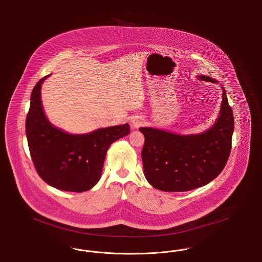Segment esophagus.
<instances>
[{
	"instance_id": "obj_1",
	"label": "esophagus",
	"mask_w": 262,
	"mask_h": 262,
	"mask_svg": "<svg viewBox=\"0 0 262 262\" xmlns=\"http://www.w3.org/2000/svg\"><path fill=\"white\" fill-rule=\"evenodd\" d=\"M141 125H142V121L140 119H135L133 121V126H134V127H138V126H140Z\"/></svg>"
}]
</instances>
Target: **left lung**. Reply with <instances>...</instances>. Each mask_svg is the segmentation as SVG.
I'll list each match as a JSON object with an SVG mask.
<instances>
[{"label": "left lung", "instance_id": "8db88e82", "mask_svg": "<svg viewBox=\"0 0 262 262\" xmlns=\"http://www.w3.org/2000/svg\"><path fill=\"white\" fill-rule=\"evenodd\" d=\"M201 80L216 83L200 76ZM220 116L211 128L194 136H179L152 127H140L145 142L141 156L144 174L155 188L184 192L202 187L225 167L232 148L234 117L222 88Z\"/></svg>", "mask_w": 262, "mask_h": 262}]
</instances>
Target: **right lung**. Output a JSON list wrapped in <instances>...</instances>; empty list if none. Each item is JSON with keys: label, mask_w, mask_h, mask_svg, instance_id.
<instances>
[{"label": "right lung", "mask_w": 262, "mask_h": 262, "mask_svg": "<svg viewBox=\"0 0 262 262\" xmlns=\"http://www.w3.org/2000/svg\"><path fill=\"white\" fill-rule=\"evenodd\" d=\"M34 86L26 117V136L34 167L45 182L54 188L84 192L93 188L101 177L109 146L130 132L127 124L99 128L74 136L56 128L42 111L41 85Z\"/></svg>", "instance_id": "add662e5"}]
</instances>
